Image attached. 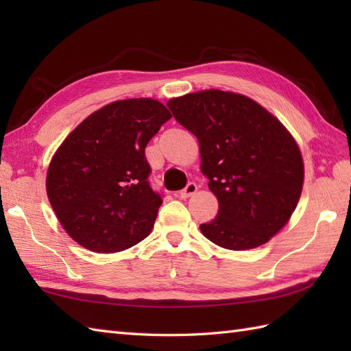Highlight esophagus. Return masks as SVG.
Segmentation results:
<instances>
[{
	"label": "esophagus",
	"mask_w": 351,
	"mask_h": 351,
	"mask_svg": "<svg viewBox=\"0 0 351 351\" xmlns=\"http://www.w3.org/2000/svg\"><path fill=\"white\" fill-rule=\"evenodd\" d=\"M197 184L196 182H190L189 185H187V187H185L184 190H181L180 191V197L181 199H189L190 196H193V195H195V193L197 191Z\"/></svg>",
	"instance_id": "obj_1"
}]
</instances>
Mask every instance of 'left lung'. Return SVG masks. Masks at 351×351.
I'll return each instance as SVG.
<instances>
[{
  "label": "left lung",
  "mask_w": 351,
  "mask_h": 351,
  "mask_svg": "<svg viewBox=\"0 0 351 351\" xmlns=\"http://www.w3.org/2000/svg\"><path fill=\"white\" fill-rule=\"evenodd\" d=\"M167 107L196 136L200 171L219 200V214L200 225V232L228 250L270 241L302 196L304 164L295 138L240 93L210 88L171 98Z\"/></svg>",
  "instance_id": "1"
}]
</instances>
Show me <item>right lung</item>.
Listing matches in <instances>:
<instances>
[{"mask_svg": "<svg viewBox=\"0 0 351 351\" xmlns=\"http://www.w3.org/2000/svg\"><path fill=\"white\" fill-rule=\"evenodd\" d=\"M170 117L156 99H121L63 140L47 171V195L73 241L116 253L151 234L162 200L149 187L145 147Z\"/></svg>", "mask_w": 351, "mask_h": 351, "instance_id": "right-lung-1", "label": "right lung"}]
</instances>
